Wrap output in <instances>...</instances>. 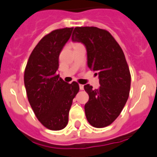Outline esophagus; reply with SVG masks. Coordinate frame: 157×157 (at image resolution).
<instances>
[{
	"label": "esophagus",
	"mask_w": 157,
	"mask_h": 157,
	"mask_svg": "<svg viewBox=\"0 0 157 157\" xmlns=\"http://www.w3.org/2000/svg\"><path fill=\"white\" fill-rule=\"evenodd\" d=\"M79 87H80V90L84 89V85H83V84H80V85H79Z\"/></svg>",
	"instance_id": "1"
}]
</instances>
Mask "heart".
Here are the masks:
<instances>
[{
	"label": "heart",
	"mask_w": 157,
	"mask_h": 157,
	"mask_svg": "<svg viewBox=\"0 0 157 157\" xmlns=\"http://www.w3.org/2000/svg\"><path fill=\"white\" fill-rule=\"evenodd\" d=\"M78 44H79V43H76V44H74L73 46H76V45H78Z\"/></svg>",
	"instance_id": "1"
}]
</instances>
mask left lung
I'll list each match as a JSON object with an SVG mask.
<instances>
[{"label":"left lung","mask_w":157,"mask_h":157,"mask_svg":"<svg viewBox=\"0 0 157 157\" xmlns=\"http://www.w3.org/2000/svg\"><path fill=\"white\" fill-rule=\"evenodd\" d=\"M72 40L85 46L88 68L99 78L98 89L84 87L89 95L84 105L87 120L94 127L109 126L129 97L131 77L123 51L110 32L96 27L75 28Z\"/></svg>","instance_id":"8db88e82"}]
</instances>
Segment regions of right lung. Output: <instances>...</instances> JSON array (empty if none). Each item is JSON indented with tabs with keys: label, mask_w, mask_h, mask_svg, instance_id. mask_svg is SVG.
<instances>
[{
	"label": "right lung",
	"mask_w": 157,
	"mask_h": 157,
	"mask_svg": "<svg viewBox=\"0 0 157 157\" xmlns=\"http://www.w3.org/2000/svg\"><path fill=\"white\" fill-rule=\"evenodd\" d=\"M73 30L57 29L45 35L31 52L24 71L30 105L39 122L51 130L66 126L73 99L80 89L77 82L68 84L58 73L59 54Z\"/></svg>",
	"instance_id": "1"
}]
</instances>
